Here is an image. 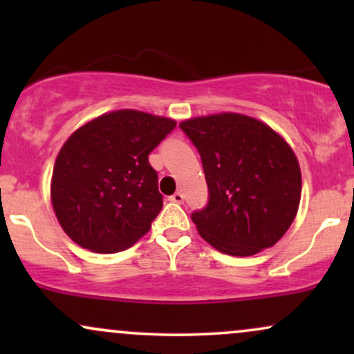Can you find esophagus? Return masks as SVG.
Segmentation results:
<instances>
[{"instance_id":"obj_1","label":"esophagus","mask_w":354,"mask_h":354,"mask_svg":"<svg viewBox=\"0 0 354 354\" xmlns=\"http://www.w3.org/2000/svg\"><path fill=\"white\" fill-rule=\"evenodd\" d=\"M168 200L173 201V203H183V200H185V196H183L181 191H176V193L171 194V196H169Z\"/></svg>"}]
</instances>
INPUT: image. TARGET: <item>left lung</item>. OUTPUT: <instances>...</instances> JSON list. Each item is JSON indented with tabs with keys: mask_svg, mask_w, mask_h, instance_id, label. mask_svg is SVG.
<instances>
[{
	"mask_svg": "<svg viewBox=\"0 0 354 354\" xmlns=\"http://www.w3.org/2000/svg\"><path fill=\"white\" fill-rule=\"evenodd\" d=\"M180 128L201 154L209 189L208 206L191 214L201 238L230 256L276 245L301 200V169L286 140L241 113L189 118Z\"/></svg>",
	"mask_w": 354,
	"mask_h": 354,
	"instance_id": "1",
	"label": "left lung"
}]
</instances>
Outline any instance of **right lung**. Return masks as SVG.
Here are the masks:
<instances>
[{
  "label": "right lung",
  "instance_id": "right-lung-1",
  "mask_svg": "<svg viewBox=\"0 0 354 354\" xmlns=\"http://www.w3.org/2000/svg\"><path fill=\"white\" fill-rule=\"evenodd\" d=\"M174 126L171 118L116 109L64 141L53 168L51 205L76 245L118 253L148 233L163 208L148 154Z\"/></svg>",
  "mask_w": 354,
  "mask_h": 354
}]
</instances>
